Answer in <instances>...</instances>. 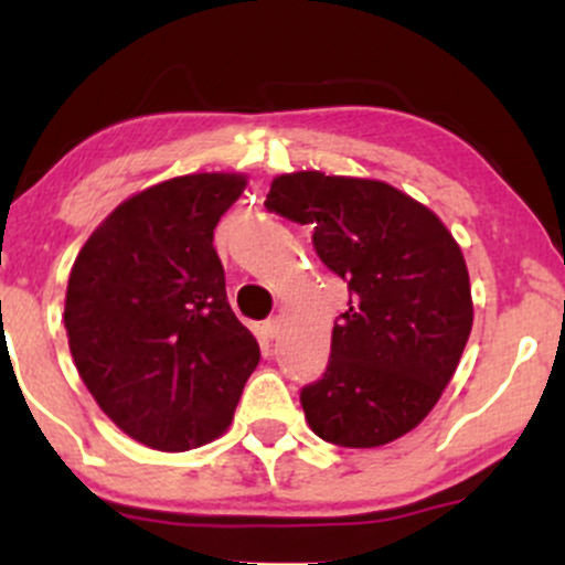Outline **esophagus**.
Masks as SVG:
<instances>
[{
  "mask_svg": "<svg viewBox=\"0 0 565 565\" xmlns=\"http://www.w3.org/2000/svg\"><path fill=\"white\" fill-rule=\"evenodd\" d=\"M278 329H281V319H278V316L263 321V332H265V337H270V340H274V337H278Z\"/></svg>",
  "mask_w": 565,
  "mask_h": 565,
  "instance_id": "esophagus-1",
  "label": "esophagus"
}]
</instances>
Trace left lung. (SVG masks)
<instances>
[{
  "label": "left lung",
  "mask_w": 565,
  "mask_h": 565,
  "mask_svg": "<svg viewBox=\"0 0 565 565\" xmlns=\"http://www.w3.org/2000/svg\"><path fill=\"white\" fill-rule=\"evenodd\" d=\"M265 206L313 225L316 255L350 291L327 372L300 391L310 430L348 449L406 436L438 404L468 345L462 249L427 206L380 180L278 174Z\"/></svg>",
  "instance_id": "1"
}]
</instances>
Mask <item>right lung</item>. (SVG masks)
I'll use <instances>...</instances> for the list:
<instances>
[{
	"label": "right lung",
	"instance_id": "obj_1",
	"mask_svg": "<svg viewBox=\"0 0 565 565\" xmlns=\"http://www.w3.org/2000/svg\"><path fill=\"white\" fill-rule=\"evenodd\" d=\"M244 174L172 178L127 199L68 276V348L97 406L129 438L185 451L223 436L260 361L212 238Z\"/></svg>",
	"mask_w": 565,
	"mask_h": 565
}]
</instances>
